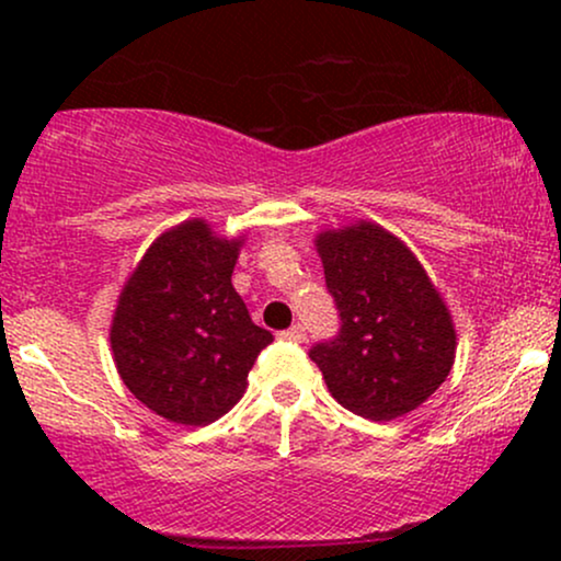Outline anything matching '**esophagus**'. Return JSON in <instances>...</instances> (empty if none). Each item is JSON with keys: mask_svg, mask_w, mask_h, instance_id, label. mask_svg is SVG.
Segmentation results:
<instances>
[{"mask_svg": "<svg viewBox=\"0 0 561 561\" xmlns=\"http://www.w3.org/2000/svg\"><path fill=\"white\" fill-rule=\"evenodd\" d=\"M279 337L287 340V343H302V340H306V327L293 324V327H289V330L282 332Z\"/></svg>", "mask_w": 561, "mask_h": 561, "instance_id": "1", "label": "esophagus"}]
</instances>
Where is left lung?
<instances>
[{
	"mask_svg": "<svg viewBox=\"0 0 561 561\" xmlns=\"http://www.w3.org/2000/svg\"><path fill=\"white\" fill-rule=\"evenodd\" d=\"M317 250L340 332L308 356L353 414L371 422L409 414L454 366L456 330L440 293L416 255L379 224L321 231Z\"/></svg>",
	"mask_w": 561,
	"mask_h": 561,
	"instance_id": "obj_1",
	"label": "left lung"
}]
</instances>
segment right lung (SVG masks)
Here are the masks:
<instances>
[{"label": "right lung", "mask_w": 561, "mask_h": 561, "mask_svg": "<svg viewBox=\"0 0 561 561\" xmlns=\"http://www.w3.org/2000/svg\"><path fill=\"white\" fill-rule=\"evenodd\" d=\"M240 244L192 218L160 234L121 289L115 366L134 398L163 420L203 427L227 414L274 340L231 287Z\"/></svg>", "instance_id": "1"}]
</instances>
